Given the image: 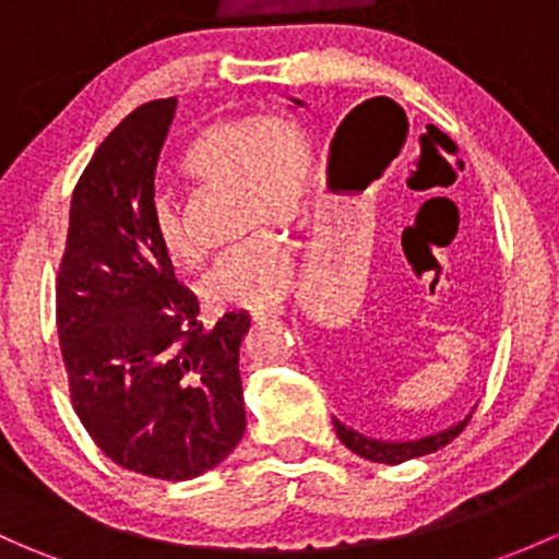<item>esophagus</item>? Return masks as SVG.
<instances>
[{
    "label": "esophagus",
    "mask_w": 559,
    "mask_h": 559,
    "mask_svg": "<svg viewBox=\"0 0 559 559\" xmlns=\"http://www.w3.org/2000/svg\"><path fill=\"white\" fill-rule=\"evenodd\" d=\"M284 305L281 302H273V305H264V308H257L251 310V319H278V316H284Z\"/></svg>",
    "instance_id": "esophagus-1"
}]
</instances>
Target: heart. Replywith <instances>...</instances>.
<instances>
[{
    "instance_id": "1",
    "label": "heart",
    "mask_w": 559,
    "mask_h": 559,
    "mask_svg": "<svg viewBox=\"0 0 559 559\" xmlns=\"http://www.w3.org/2000/svg\"><path fill=\"white\" fill-rule=\"evenodd\" d=\"M181 168L192 179L240 192L243 230L295 227L305 219L313 187V144L297 120L284 115L216 122L190 141ZM152 227L163 254L181 267H198L203 249L192 238L179 205L157 198ZM295 251L281 235L260 230L230 251L205 278V297L222 308H264L286 295Z\"/></svg>"
}]
</instances>
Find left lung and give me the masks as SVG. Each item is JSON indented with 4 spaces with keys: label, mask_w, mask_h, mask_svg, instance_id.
Returning a JSON list of instances; mask_svg holds the SVG:
<instances>
[{
    "label": "left lung",
    "mask_w": 559,
    "mask_h": 559,
    "mask_svg": "<svg viewBox=\"0 0 559 559\" xmlns=\"http://www.w3.org/2000/svg\"><path fill=\"white\" fill-rule=\"evenodd\" d=\"M292 102L297 104V107H302V102L299 98H292ZM340 133V131H337ZM329 168H337V152H334L332 146V157H329ZM472 415H466L463 420H457L455 426L444 428V431H437L431 433V437H420V439H399V442H391V439H372V437H364V433H358L356 428L345 426V423H340L337 418H332L334 423V431H337L340 442L345 444L350 452H356V455L367 457V461L372 463H388V466H396V463H404L409 461V457H420V455H428V452H437L439 448H444V444H450L452 439L457 437V433L466 428V423Z\"/></svg>",
    "instance_id": "8db88e82"
}]
</instances>
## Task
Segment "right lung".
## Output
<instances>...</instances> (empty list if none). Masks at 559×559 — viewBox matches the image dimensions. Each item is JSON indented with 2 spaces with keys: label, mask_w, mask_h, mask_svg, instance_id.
Here are the masks:
<instances>
[{
  "label": "right lung",
  "mask_w": 559,
  "mask_h": 559,
  "mask_svg": "<svg viewBox=\"0 0 559 559\" xmlns=\"http://www.w3.org/2000/svg\"><path fill=\"white\" fill-rule=\"evenodd\" d=\"M176 98L133 109L82 171L69 209L56 321L74 413L128 472L181 481L246 431L238 354L249 316L198 321L152 227L155 168Z\"/></svg>",
  "instance_id": "add662e5"
}]
</instances>
